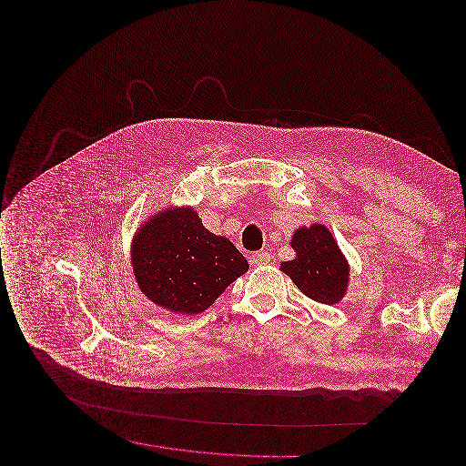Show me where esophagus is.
<instances>
[{
  "instance_id": "1",
  "label": "esophagus",
  "mask_w": 466,
  "mask_h": 466,
  "mask_svg": "<svg viewBox=\"0 0 466 466\" xmlns=\"http://www.w3.org/2000/svg\"><path fill=\"white\" fill-rule=\"evenodd\" d=\"M270 262V253L268 251H257V253H253L251 255V264L253 266H264V264H268Z\"/></svg>"
}]
</instances>
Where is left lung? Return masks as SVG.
<instances>
[{"label":"left lung","mask_w":466,"mask_h":466,"mask_svg":"<svg viewBox=\"0 0 466 466\" xmlns=\"http://www.w3.org/2000/svg\"><path fill=\"white\" fill-rule=\"evenodd\" d=\"M291 246L297 258L283 262L281 270L312 300L337 304L348 287L350 268L330 230L323 225L300 228L293 234Z\"/></svg>","instance_id":"obj_1"}]
</instances>
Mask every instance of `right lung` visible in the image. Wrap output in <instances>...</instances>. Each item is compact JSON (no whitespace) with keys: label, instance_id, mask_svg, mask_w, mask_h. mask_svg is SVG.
Wrapping results in <instances>:
<instances>
[{"label":"right lung","instance_id":"1","mask_svg":"<svg viewBox=\"0 0 466 466\" xmlns=\"http://www.w3.org/2000/svg\"><path fill=\"white\" fill-rule=\"evenodd\" d=\"M133 270L141 291L177 314L208 309L248 262L228 239L211 234L190 208L167 209L136 234Z\"/></svg>","mask_w":466,"mask_h":466}]
</instances>
